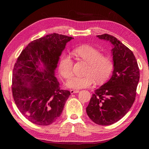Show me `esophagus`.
I'll use <instances>...</instances> for the list:
<instances>
[{
	"label": "esophagus",
	"instance_id": "34e87169",
	"mask_svg": "<svg viewBox=\"0 0 149 149\" xmlns=\"http://www.w3.org/2000/svg\"><path fill=\"white\" fill-rule=\"evenodd\" d=\"M79 92V90H74V89L70 90V93H71V94H74V93H77Z\"/></svg>",
	"mask_w": 149,
	"mask_h": 149
}]
</instances>
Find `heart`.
I'll list each match as a JSON object with an SVG mask.
<instances>
[{"label": "heart", "mask_w": 149, "mask_h": 149, "mask_svg": "<svg viewBox=\"0 0 149 149\" xmlns=\"http://www.w3.org/2000/svg\"><path fill=\"white\" fill-rule=\"evenodd\" d=\"M75 54L89 64L84 77H73L66 82V86L71 89H79L91 87L96 81L104 83L112 73L114 63L112 58L102 56L101 52L94 47L83 45L74 50ZM59 72L65 79L73 75V60L69 55H64L60 60Z\"/></svg>", "instance_id": "1"}]
</instances>
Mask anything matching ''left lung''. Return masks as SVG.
<instances>
[{
    "instance_id": "left-lung-1",
    "label": "left lung",
    "mask_w": 149,
    "mask_h": 149,
    "mask_svg": "<svg viewBox=\"0 0 149 149\" xmlns=\"http://www.w3.org/2000/svg\"><path fill=\"white\" fill-rule=\"evenodd\" d=\"M97 37L112 45L114 70L110 79L95 91L86 112L93 122L108 125L119 121L132 107L139 69L133 52L115 37L108 34Z\"/></svg>"
}]
</instances>
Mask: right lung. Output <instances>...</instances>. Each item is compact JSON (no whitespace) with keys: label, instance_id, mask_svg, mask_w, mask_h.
I'll return each mask as SVG.
<instances>
[{"label":"right lung","instance_id":"add662e5","mask_svg":"<svg viewBox=\"0 0 149 149\" xmlns=\"http://www.w3.org/2000/svg\"><path fill=\"white\" fill-rule=\"evenodd\" d=\"M72 37L52 33L29 43L14 65L12 95L20 112L39 125L54 122L70 95L55 76L60 56Z\"/></svg>","mask_w":149,"mask_h":149}]
</instances>
